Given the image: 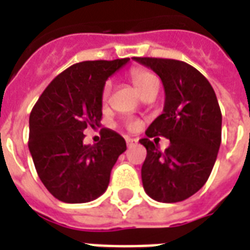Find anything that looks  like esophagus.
I'll list each match as a JSON object with an SVG mask.
<instances>
[{
    "label": "esophagus",
    "mask_w": 250,
    "mask_h": 250,
    "mask_svg": "<svg viewBox=\"0 0 250 250\" xmlns=\"http://www.w3.org/2000/svg\"><path fill=\"white\" fill-rule=\"evenodd\" d=\"M125 143H127V147H132L135 146L136 143H138V139H135V138H125Z\"/></svg>",
    "instance_id": "1"
}]
</instances>
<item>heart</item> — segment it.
I'll list each match as a JSON object with an SVG mask.
<instances>
[{"instance_id": "heart-1", "label": "heart", "mask_w": 250, "mask_h": 250, "mask_svg": "<svg viewBox=\"0 0 250 250\" xmlns=\"http://www.w3.org/2000/svg\"><path fill=\"white\" fill-rule=\"evenodd\" d=\"M130 77L132 83H134V85L138 89V92L143 95L146 89L151 87L152 84H155L158 83L157 76L151 73L150 71H147V69H143V68H134L132 71L130 72ZM109 93H111V83L107 82L104 84L103 91H102V102L104 104L108 102L109 98ZM125 125H127V128L128 130H136L138 127H139V122L135 119H128L125 122Z\"/></svg>"}]
</instances>
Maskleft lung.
I'll list each match as a JSON object with an SVG mask.
<instances>
[{
	"mask_svg": "<svg viewBox=\"0 0 250 250\" xmlns=\"http://www.w3.org/2000/svg\"><path fill=\"white\" fill-rule=\"evenodd\" d=\"M134 60L161 77L166 93L163 114L139 141L147 150L143 188L158 202H181L206 184L214 166L222 125L218 100L208 79L188 62L157 57ZM154 136L170 139V146L161 152L151 141Z\"/></svg>",
	"mask_w": 250,
	"mask_h": 250,
	"instance_id": "left-lung-1",
	"label": "left lung"
}]
</instances>
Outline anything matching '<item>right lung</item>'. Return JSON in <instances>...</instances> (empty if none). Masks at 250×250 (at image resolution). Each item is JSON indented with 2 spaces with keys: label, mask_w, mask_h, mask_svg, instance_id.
Instances as JSON below:
<instances>
[{
  "label": "right lung",
  "mask_w": 250,
  "mask_h": 250,
  "mask_svg": "<svg viewBox=\"0 0 250 250\" xmlns=\"http://www.w3.org/2000/svg\"><path fill=\"white\" fill-rule=\"evenodd\" d=\"M130 59L73 64L57 75L41 93L29 116V151L48 191L62 202L83 204L107 190L122 152L123 136L102 128V139L83 145V131L99 127L105 80Z\"/></svg>",
  "instance_id": "obj_1"
}]
</instances>
